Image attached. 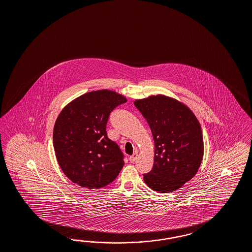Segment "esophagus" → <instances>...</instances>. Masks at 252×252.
I'll list each match as a JSON object with an SVG mask.
<instances>
[{"mask_svg": "<svg viewBox=\"0 0 252 252\" xmlns=\"http://www.w3.org/2000/svg\"><path fill=\"white\" fill-rule=\"evenodd\" d=\"M136 158H137V153L135 152V153H134L132 156L129 157L130 162H132V163H133V162H135V160H136Z\"/></svg>", "mask_w": 252, "mask_h": 252, "instance_id": "1", "label": "esophagus"}]
</instances>
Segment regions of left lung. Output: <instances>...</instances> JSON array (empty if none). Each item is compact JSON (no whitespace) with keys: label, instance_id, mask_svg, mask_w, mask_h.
<instances>
[{"label":"left lung","instance_id":"8db88e82","mask_svg":"<svg viewBox=\"0 0 252 252\" xmlns=\"http://www.w3.org/2000/svg\"><path fill=\"white\" fill-rule=\"evenodd\" d=\"M150 126L154 139V164L144 182L158 192L181 188L195 176L204 157L200 123L185 103L157 94L134 102Z\"/></svg>","mask_w":252,"mask_h":252}]
</instances>
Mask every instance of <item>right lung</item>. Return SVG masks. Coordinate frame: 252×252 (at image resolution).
Masks as SVG:
<instances>
[{"mask_svg": "<svg viewBox=\"0 0 252 252\" xmlns=\"http://www.w3.org/2000/svg\"><path fill=\"white\" fill-rule=\"evenodd\" d=\"M127 101L107 89L89 92L68 102L55 123L53 146L63 173L74 184L98 189L111 184L124 166L117 144L109 139L110 113Z\"/></svg>", "mask_w": 252, "mask_h": 252, "instance_id": "right-lung-1", "label": "right lung"}]
</instances>
